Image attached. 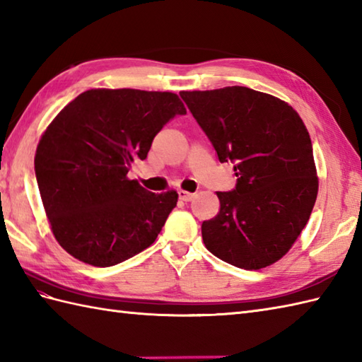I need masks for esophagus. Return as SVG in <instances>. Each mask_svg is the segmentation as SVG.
I'll return each mask as SVG.
<instances>
[{
	"label": "esophagus",
	"mask_w": 362,
	"mask_h": 362,
	"mask_svg": "<svg viewBox=\"0 0 362 362\" xmlns=\"http://www.w3.org/2000/svg\"><path fill=\"white\" fill-rule=\"evenodd\" d=\"M178 197H180L181 202H190V199L195 197V194H190V192H187V190H180Z\"/></svg>",
	"instance_id": "1"
}]
</instances>
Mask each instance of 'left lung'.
Returning <instances> with one entry per match:
<instances>
[{
  "label": "left lung",
  "instance_id": "left-lung-1",
  "mask_svg": "<svg viewBox=\"0 0 362 362\" xmlns=\"http://www.w3.org/2000/svg\"><path fill=\"white\" fill-rule=\"evenodd\" d=\"M180 95L238 176L234 190L216 192L220 212L202 226L206 247L237 268L269 267L290 251L316 203L307 127L285 100L246 86Z\"/></svg>",
  "mask_w": 362,
  "mask_h": 362
}]
</instances>
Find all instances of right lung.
<instances>
[{"label":"right lung","instance_id":"1","mask_svg":"<svg viewBox=\"0 0 362 362\" xmlns=\"http://www.w3.org/2000/svg\"><path fill=\"white\" fill-rule=\"evenodd\" d=\"M186 107L175 93L94 88L47 125L35 151L38 190L52 234L74 259L113 267L153 245L178 202L128 178L153 138Z\"/></svg>","mask_w":362,"mask_h":362}]
</instances>
